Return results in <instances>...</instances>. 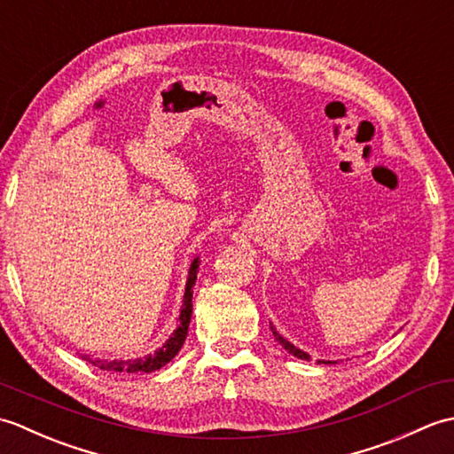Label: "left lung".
Returning <instances> with one entry per match:
<instances>
[{
  "label": "left lung",
  "mask_w": 454,
  "mask_h": 454,
  "mask_svg": "<svg viewBox=\"0 0 454 454\" xmlns=\"http://www.w3.org/2000/svg\"><path fill=\"white\" fill-rule=\"evenodd\" d=\"M271 332H273V335H275V340L281 343L283 347H285V351H288L291 355H294V356H298V359H302V361H310V355H308L306 351H302V349H298V347H294L291 341L288 340H285V337L278 333L277 330H275V325L271 324ZM317 364H330V363H333V361H324V359H317L316 361Z\"/></svg>",
  "instance_id": "obj_1"
}]
</instances>
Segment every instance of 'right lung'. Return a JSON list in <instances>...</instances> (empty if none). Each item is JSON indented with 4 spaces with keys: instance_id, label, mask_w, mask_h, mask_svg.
<instances>
[{
    "instance_id": "add662e5",
    "label": "right lung",
    "mask_w": 454,
    "mask_h": 454,
    "mask_svg": "<svg viewBox=\"0 0 454 454\" xmlns=\"http://www.w3.org/2000/svg\"><path fill=\"white\" fill-rule=\"evenodd\" d=\"M199 265H200V259L199 257L192 259L189 267L187 283H185V293H183L181 312L177 317L179 325L173 330L169 340L163 343L160 349H156L150 355L137 356V359H91L90 355H82V359L99 366L101 371H109V372H152V371L161 369V366H166L173 356L181 351L183 343H185L191 314H192V285L197 281Z\"/></svg>"
}]
</instances>
